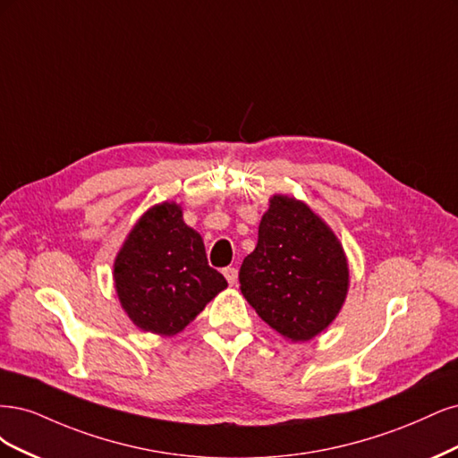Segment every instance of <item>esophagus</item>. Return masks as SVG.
Here are the masks:
<instances>
[{
  "mask_svg": "<svg viewBox=\"0 0 458 458\" xmlns=\"http://www.w3.org/2000/svg\"><path fill=\"white\" fill-rule=\"evenodd\" d=\"M223 274H225V277L228 279V284H230V285H235V284H238V270H235L233 267L225 268V270H223Z\"/></svg>",
  "mask_w": 458,
  "mask_h": 458,
  "instance_id": "obj_1",
  "label": "esophagus"
}]
</instances>
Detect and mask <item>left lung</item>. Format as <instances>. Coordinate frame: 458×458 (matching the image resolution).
<instances>
[{
    "label": "left lung",
    "instance_id": "1",
    "mask_svg": "<svg viewBox=\"0 0 458 458\" xmlns=\"http://www.w3.org/2000/svg\"><path fill=\"white\" fill-rule=\"evenodd\" d=\"M348 284L335 232L304 201L272 196L257 247L240 268V289L255 312L287 341L304 343L331 326Z\"/></svg>",
    "mask_w": 458,
    "mask_h": 458
}]
</instances>
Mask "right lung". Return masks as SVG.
<instances>
[{
	"mask_svg": "<svg viewBox=\"0 0 458 458\" xmlns=\"http://www.w3.org/2000/svg\"><path fill=\"white\" fill-rule=\"evenodd\" d=\"M114 284L129 319L164 336L181 333L228 287L174 201L157 203L137 220L114 260Z\"/></svg>",
	"mask_w": 458,
	"mask_h": 458,
	"instance_id": "1",
	"label": "right lung"
}]
</instances>
